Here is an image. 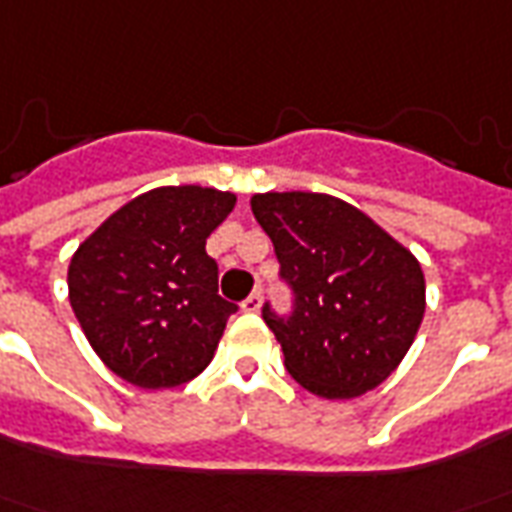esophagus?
<instances>
[{
    "label": "esophagus",
    "mask_w": 512,
    "mask_h": 512,
    "mask_svg": "<svg viewBox=\"0 0 512 512\" xmlns=\"http://www.w3.org/2000/svg\"><path fill=\"white\" fill-rule=\"evenodd\" d=\"M260 305H263V293L252 291L249 296H246L244 305H241V307H244L246 313H257V310H260Z\"/></svg>",
    "instance_id": "esophagus-1"
}]
</instances>
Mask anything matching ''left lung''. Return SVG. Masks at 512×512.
Wrapping results in <instances>:
<instances>
[{
    "instance_id": "obj_1",
    "label": "left lung",
    "mask_w": 512,
    "mask_h": 512,
    "mask_svg": "<svg viewBox=\"0 0 512 512\" xmlns=\"http://www.w3.org/2000/svg\"><path fill=\"white\" fill-rule=\"evenodd\" d=\"M252 213L280 260L291 310L263 305L293 380L324 399L377 388L416 338L424 274L366 213L327 194H257Z\"/></svg>"
}]
</instances>
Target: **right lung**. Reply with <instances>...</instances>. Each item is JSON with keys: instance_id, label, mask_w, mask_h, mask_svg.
Instances as JSON below:
<instances>
[{"instance_id": "right-lung-1", "label": "right lung", "mask_w": 512, "mask_h": 512, "mask_svg": "<svg viewBox=\"0 0 512 512\" xmlns=\"http://www.w3.org/2000/svg\"><path fill=\"white\" fill-rule=\"evenodd\" d=\"M235 196L169 185L116 210L74 252L69 299L94 352L138 388H174L202 374L227 318L210 232Z\"/></svg>"}]
</instances>
